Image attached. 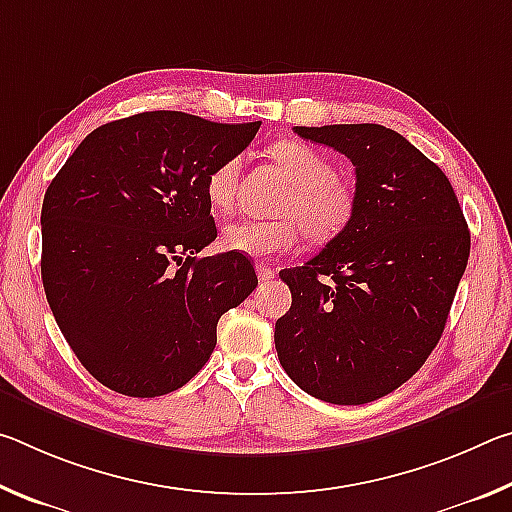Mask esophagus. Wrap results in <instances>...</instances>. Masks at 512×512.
I'll use <instances>...</instances> for the list:
<instances>
[{
  "mask_svg": "<svg viewBox=\"0 0 512 512\" xmlns=\"http://www.w3.org/2000/svg\"><path fill=\"white\" fill-rule=\"evenodd\" d=\"M255 271H257V280L259 282H268V280H273L275 277V271L268 264H264V262H257L255 264Z\"/></svg>",
  "mask_w": 512,
  "mask_h": 512,
  "instance_id": "obj_1",
  "label": "esophagus"
}]
</instances>
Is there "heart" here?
Instances as JSON below:
<instances>
[{
	"mask_svg": "<svg viewBox=\"0 0 512 512\" xmlns=\"http://www.w3.org/2000/svg\"><path fill=\"white\" fill-rule=\"evenodd\" d=\"M271 158L293 185L280 205L282 219L232 221L221 232V244L241 255L264 257L287 253L298 244L300 230L316 244L332 241L350 228L357 214V192L336 178L334 162L325 153L302 142L282 140L271 146ZM241 178V158L223 160L210 171L205 183L207 201L216 212L235 207Z\"/></svg>",
	"mask_w": 512,
	"mask_h": 512,
	"instance_id": "heart-1",
	"label": "heart"
}]
</instances>
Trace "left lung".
Instances as JSON below:
<instances>
[{"label":"left lung","instance_id":"1","mask_svg":"<svg viewBox=\"0 0 512 512\" xmlns=\"http://www.w3.org/2000/svg\"><path fill=\"white\" fill-rule=\"evenodd\" d=\"M354 164L350 228L282 271L291 309L275 323L282 368L329 404L379 400L422 368L443 336L470 257V230L447 176L379 124L293 128Z\"/></svg>","mask_w":512,"mask_h":512}]
</instances>
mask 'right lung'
I'll use <instances>...</instances> for the list:
<instances>
[{
	"instance_id": "right-lung-1",
	"label": "right lung",
	"mask_w": 512,
	"mask_h": 512,
	"mask_svg": "<svg viewBox=\"0 0 512 512\" xmlns=\"http://www.w3.org/2000/svg\"><path fill=\"white\" fill-rule=\"evenodd\" d=\"M259 126L140 112L92 131L47 187V302L69 348L110 391H178L210 359L219 318L257 287L241 253L194 255L216 239L207 176Z\"/></svg>"
}]
</instances>
